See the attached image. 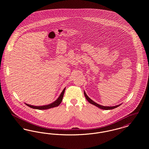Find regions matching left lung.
I'll list each match as a JSON object with an SVG mask.
<instances>
[{"instance_id": "8db88e82", "label": "left lung", "mask_w": 149, "mask_h": 149, "mask_svg": "<svg viewBox=\"0 0 149 149\" xmlns=\"http://www.w3.org/2000/svg\"><path fill=\"white\" fill-rule=\"evenodd\" d=\"M84 95H85V98L86 99V100H87L91 104H92L93 105H94L95 106L97 107H98L99 108H100V109H102L110 110V109H114V108H117V107H119L120 105H121V104H118V105H117V106H103L100 105L99 104L97 103L96 102H94L93 100L91 99V98L87 95V94H86L85 91L84 92Z\"/></svg>"}]
</instances>
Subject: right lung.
<instances>
[{
  "label": "right lung",
  "mask_w": 149,
  "mask_h": 149,
  "mask_svg": "<svg viewBox=\"0 0 149 149\" xmlns=\"http://www.w3.org/2000/svg\"><path fill=\"white\" fill-rule=\"evenodd\" d=\"M65 89H66V87L63 89V91H62V92L60 94V95H59V97H58V98L56 100H55L54 102H52V103H51L50 104H49L43 105V106H33V105L27 104L26 103H25L26 105H27L29 107H31V108H32L33 109H40V110L48 109H50V108H54V107L58 106L60 104V103H61L62 100H63V97H64V92H65Z\"/></svg>",
  "instance_id": "1"
}]
</instances>
